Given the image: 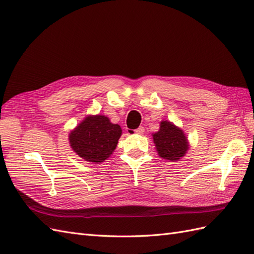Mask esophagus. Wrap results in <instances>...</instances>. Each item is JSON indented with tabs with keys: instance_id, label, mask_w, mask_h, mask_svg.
<instances>
[{
	"instance_id": "esophagus-1",
	"label": "esophagus",
	"mask_w": 254,
	"mask_h": 254,
	"mask_svg": "<svg viewBox=\"0 0 254 254\" xmlns=\"http://www.w3.org/2000/svg\"><path fill=\"white\" fill-rule=\"evenodd\" d=\"M134 132L135 133H138V134H143V132H144V127H142V126H140L139 128H137L134 130Z\"/></svg>"
}]
</instances>
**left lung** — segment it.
Returning <instances> with one entry per match:
<instances>
[{
    "label": "left lung",
    "instance_id": "obj_1",
    "mask_svg": "<svg viewBox=\"0 0 254 254\" xmlns=\"http://www.w3.org/2000/svg\"><path fill=\"white\" fill-rule=\"evenodd\" d=\"M153 140L158 155L174 162L182 158L190 146L182 129L168 121L160 122L159 130L153 133Z\"/></svg>",
    "mask_w": 254,
    "mask_h": 254
}]
</instances>
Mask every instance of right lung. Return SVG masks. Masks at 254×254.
Segmentation results:
<instances>
[{"instance_id": "add662e5", "label": "right lung", "mask_w": 254, "mask_h": 254, "mask_svg": "<svg viewBox=\"0 0 254 254\" xmlns=\"http://www.w3.org/2000/svg\"><path fill=\"white\" fill-rule=\"evenodd\" d=\"M122 128L104 115H89L69 133L72 150L86 162L102 163L114 152Z\"/></svg>"}]
</instances>
